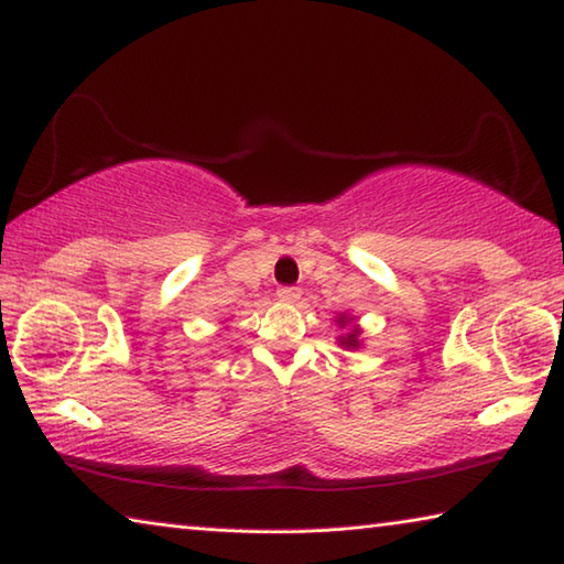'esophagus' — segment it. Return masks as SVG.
I'll return each instance as SVG.
<instances>
[{
	"mask_svg": "<svg viewBox=\"0 0 564 564\" xmlns=\"http://www.w3.org/2000/svg\"><path fill=\"white\" fill-rule=\"evenodd\" d=\"M279 299L285 301V303H295L301 299V291L293 289V285H281L279 289Z\"/></svg>",
	"mask_w": 564,
	"mask_h": 564,
	"instance_id": "obj_1",
	"label": "esophagus"
}]
</instances>
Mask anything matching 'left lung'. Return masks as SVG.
I'll return each mask as SVG.
<instances>
[{
    "instance_id": "left-lung-1",
    "label": "left lung",
    "mask_w": 564,
    "mask_h": 564,
    "mask_svg": "<svg viewBox=\"0 0 564 564\" xmlns=\"http://www.w3.org/2000/svg\"><path fill=\"white\" fill-rule=\"evenodd\" d=\"M336 323H338L340 328H346L348 323H352V318H348L346 313H340ZM338 343H340L343 348H348V350H350V348H360V330H358L356 326H352V328L346 333V336H340V338H338Z\"/></svg>"
}]
</instances>
